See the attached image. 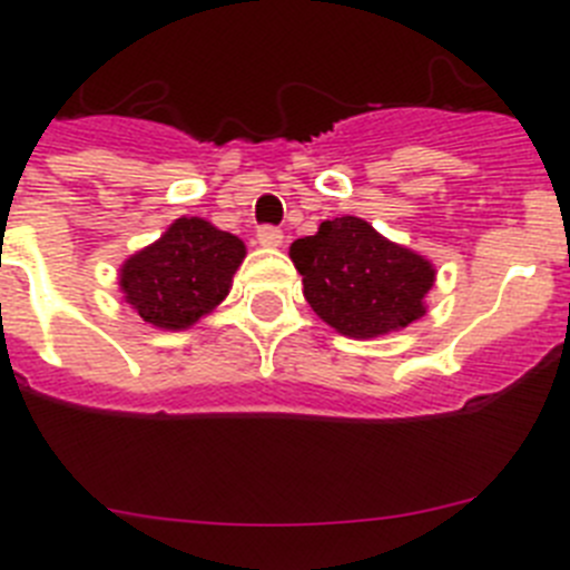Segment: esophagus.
<instances>
[{"label": "esophagus", "mask_w": 570, "mask_h": 570, "mask_svg": "<svg viewBox=\"0 0 570 570\" xmlns=\"http://www.w3.org/2000/svg\"><path fill=\"white\" fill-rule=\"evenodd\" d=\"M256 239H259V245H265V248H279L282 230L274 228V225H262V228L256 230Z\"/></svg>", "instance_id": "1"}]
</instances>
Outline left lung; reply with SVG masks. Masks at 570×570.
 Here are the masks:
<instances>
[{"label": "left lung", "instance_id": "8db88e82", "mask_svg": "<svg viewBox=\"0 0 570 570\" xmlns=\"http://www.w3.org/2000/svg\"><path fill=\"white\" fill-rule=\"evenodd\" d=\"M302 294L322 322L354 340L407 328L425 314L436 279L425 256L376 234L360 216H336L291 245Z\"/></svg>", "mask_w": 570, "mask_h": 570}]
</instances>
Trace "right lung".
Returning a JSON list of instances; mask_svg holds the SVG:
<instances>
[{
	"label": "right lung",
	"mask_w": 570,
	"mask_h": 570,
	"mask_svg": "<svg viewBox=\"0 0 570 570\" xmlns=\"http://www.w3.org/2000/svg\"><path fill=\"white\" fill-rule=\"evenodd\" d=\"M245 242L199 216H183L119 271L125 302L154 328L183 331L228 296Z\"/></svg>",
	"instance_id": "1"
}]
</instances>
